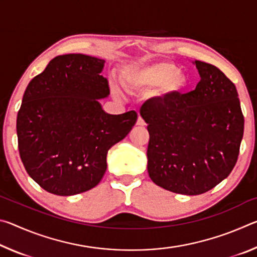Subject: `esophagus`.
I'll list each match as a JSON object with an SVG mask.
<instances>
[{
  "label": "esophagus",
  "instance_id": "esophagus-1",
  "mask_svg": "<svg viewBox=\"0 0 257 257\" xmlns=\"http://www.w3.org/2000/svg\"><path fill=\"white\" fill-rule=\"evenodd\" d=\"M136 124H137V125H141V127H143V125H145L146 123H145V121H144V119L142 118V116H138Z\"/></svg>",
  "mask_w": 257,
  "mask_h": 257
}]
</instances>
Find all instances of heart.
Returning a JSON list of instances; mask_svg holds the SVG:
<instances>
[{
  "instance_id": "b5f03b06",
  "label": "heart",
  "mask_w": 257,
  "mask_h": 257,
  "mask_svg": "<svg viewBox=\"0 0 257 257\" xmlns=\"http://www.w3.org/2000/svg\"><path fill=\"white\" fill-rule=\"evenodd\" d=\"M123 81L128 89L159 87L161 97L178 93L188 84L187 77L179 71L175 63L169 61H159L141 68H130L124 72Z\"/></svg>"
}]
</instances>
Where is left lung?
<instances>
[{"mask_svg": "<svg viewBox=\"0 0 257 257\" xmlns=\"http://www.w3.org/2000/svg\"><path fill=\"white\" fill-rule=\"evenodd\" d=\"M196 88L141 108L150 134L147 170L162 188L199 195L225 179L238 160L243 115L233 82L210 63L195 61Z\"/></svg>", "mask_w": 257, "mask_h": 257, "instance_id": "obj_1", "label": "left lung"}]
</instances>
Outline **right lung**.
<instances>
[{
  "label": "right lung",
  "mask_w": 257,
  "mask_h": 257,
  "mask_svg": "<svg viewBox=\"0 0 257 257\" xmlns=\"http://www.w3.org/2000/svg\"><path fill=\"white\" fill-rule=\"evenodd\" d=\"M105 61L59 55L33 78L17 116L20 159L43 189L71 196L94 188L106 170L107 151L136 123L137 113L107 114L98 98L110 94Z\"/></svg>",
  "instance_id": "add662e5"
}]
</instances>
